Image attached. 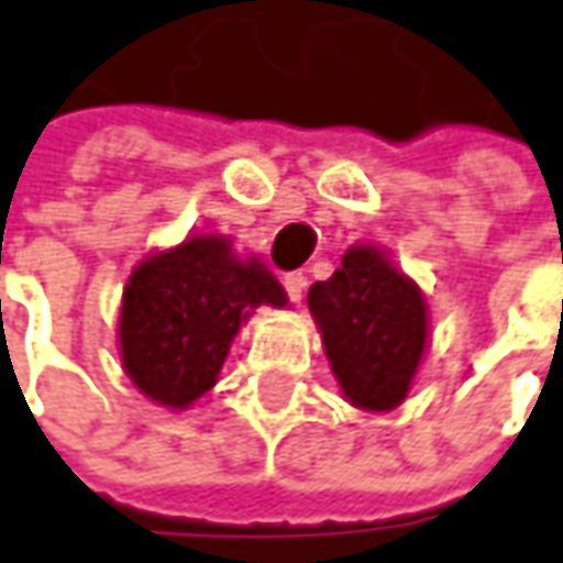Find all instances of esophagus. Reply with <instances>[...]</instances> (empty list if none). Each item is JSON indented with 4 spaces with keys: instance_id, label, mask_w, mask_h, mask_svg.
Returning a JSON list of instances; mask_svg holds the SVG:
<instances>
[{
    "instance_id": "34e87169",
    "label": "esophagus",
    "mask_w": 563,
    "mask_h": 563,
    "mask_svg": "<svg viewBox=\"0 0 563 563\" xmlns=\"http://www.w3.org/2000/svg\"><path fill=\"white\" fill-rule=\"evenodd\" d=\"M285 288H288V297L300 303L303 300V291H307V275L303 272H291V275H285Z\"/></svg>"
}]
</instances>
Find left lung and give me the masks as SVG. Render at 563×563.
I'll return each instance as SVG.
<instances>
[{
	"mask_svg": "<svg viewBox=\"0 0 563 563\" xmlns=\"http://www.w3.org/2000/svg\"><path fill=\"white\" fill-rule=\"evenodd\" d=\"M335 383L361 411L402 406L428 352L431 317L418 282L374 243H354L307 295Z\"/></svg>",
	"mask_w": 563,
	"mask_h": 563,
	"instance_id": "1",
	"label": "left lung"
}]
</instances>
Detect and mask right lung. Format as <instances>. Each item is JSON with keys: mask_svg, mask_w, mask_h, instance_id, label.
<instances>
[{"mask_svg": "<svg viewBox=\"0 0 563 563\" xmlns=\"http://www.w3.org/2000/svg\"><path fill=\"white\" fill-rule=\"evenodd\" d=\"M288 307L260 256L224 234H186L132 268L120 303V361L155 406L184 411L218 383L231 342L256 307Z\"/></svg>", "mask_w": 563, "mask_h": 563, "instance_id": "right-lung-1", "label": "right lung"}]
</instances>
